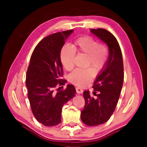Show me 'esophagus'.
Wrapping results in <instances>:
<instances>
[{"instance_id":"34e87169","label":"esophagus","mask_w":147,"mask_h":147,"mask_svg":"<svg viewBox=\"0 0 147 147\" xmlns=\"http://www.w3.org/2000/svg\"><path fill=\"white\" fill-rule=\"evenodd\" d=\"M76 92H77V93L78 94H82V93H83V92H84V90L82 89V88H79V87H77L76 88Z\"/></svg>"}]
</instances>
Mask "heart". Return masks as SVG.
<instances>
[{
  "label": "heart",
  "mask_w": 147,
  "mask_h": 147,
  "mask_svg": "<svg viewBox=\"0 0 147 147\" xmlns=\"http://www.w3.org/2000/svg\"><path fill=\"white\" fill-rule=\"evenodd\" d=\"M76 51L88 55L86 65L91 66L96 73L105 65L108 57L106 47L92 37L84 36L76 40L72 47L65 45L61 49L60 59L65 69L70 70L74 67ZM93 70L92 68L76 69L69 74V81L76 86H86L94 78L95 73Z\"/></svg>",
  "instance_id": "b5f03b06"
}]
</instances>
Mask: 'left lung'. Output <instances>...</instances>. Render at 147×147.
Returning <instances> with one entry per match:
<instances>
[{"mask_svg": "<svg viewBox=\"0 0 147 147\" xmlns=\"http://www.w3.org/2000/svg\"><path fill=\"white\" fill-rule=\"evenodd\" d=\"M90 32L107 45L109 51L105 65L93 86V94L97 98L92 97L88 90L83 93L85 106L81 112L82 122L88 126H98L107 122L116 107L123 85L124 66L116 37L104 29H92Z\"/></svg>", "mask_w": 147, "mask_h": 147, "instance_id": "obj_1", "label": "left lung"}]
</instances>
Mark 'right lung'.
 <instances>
[{
	"mask_svg": "<svg viewBox=\"0 0 147 147\" xmlns=\"http://www.w3.org/2000/svg\"><path fill=\"white\" fill-rule=\"evenodd\" d=\"M73 32L72 29L58 32L44 38L30 59L26 75L28 98L34 116L45 126L61 122L62 107L76 96V88L71 84L64 90H55L57 85L65 83L66 80L61 78L63 66L60 53L65 40Z\"/></svg>",
	"mask_w": 147,
	"mask_h": 147,
	"instance_id": "1",
	"label": "right lung"
}]
</instances>
